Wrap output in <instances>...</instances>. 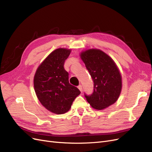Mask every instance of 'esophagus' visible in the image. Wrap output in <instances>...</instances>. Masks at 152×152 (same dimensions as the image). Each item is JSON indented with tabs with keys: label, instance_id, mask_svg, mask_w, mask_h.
Returning a JSON list of instances; mask_svg holds the SVG:
<instances>
[{
	"label": "esophagus",
	"instance_id": "34e87169",
	"mask_svg": "<svg viewBox=\"0 0 152 152\" xmlns=\"http://www.w3.org/2000/svg\"><path fill=\"white\" fill-rule=\"evenodd\" d=\"M78 88H79V89L80 90V91L81 92H82V85H79V86H78Z\"/></svg>",
	"mask_w": 152,
	"mask_h": 152
}]
</instances>
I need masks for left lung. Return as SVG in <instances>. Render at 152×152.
I'll return each instance as SVG.
<instances>
[{"label": "left lung", "instance_id": "1", "mask_svg": "<svg viewBox=\"0 0 152 152\" xmlns=\"http://www.w3.org/2000/svg\"><path fill=\"white\" fill-rule=\"evenodd\" d=\"M94 82L93 93L84 96L96 110L112 105L119 97L122 89V78L115 63L109 56L99 49H89L80 54Z\"/></svg>", "mask_w": 152, "mask_h": 152}]
</instances>
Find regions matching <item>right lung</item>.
I'll return each mask as SVG.
<instances>
[{"instance_id":"obj_1","label":"right lung","mask_w":152,"mask_h":152,"mask_svg":"<svg viewBox=\"0 0 152 152\" xmlns=\"http://www.w3.org/2000/svg\"><path fill=\"white\" fill-rule=\"evenodd\" d=\"M70 52L63 48L54 50L40 64L34 77V89L40 102L56 114L67 112L80 94L77 87L69 83V74L64 68Z\"/></svg>"}]
</instances>
